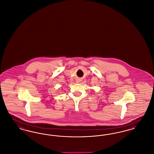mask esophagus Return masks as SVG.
<instances>
[{
  "instance_id": "obj_1",
  "label": "esophagus",
  "mask_w": 154,
  "mask_h": 154,
  "mask_svg": "<svg viewBox=\"0 0 154 154\" xmlns=\"http://www.w3.org/2000/svg\"><path fill=\"white\" fill-rule=\"evenodd\" d=\"M82 80H81V79H77V80H76V81H75V82H76L77 83H80V82Z\"/></svg>"
}]
</instances>
